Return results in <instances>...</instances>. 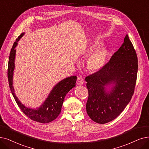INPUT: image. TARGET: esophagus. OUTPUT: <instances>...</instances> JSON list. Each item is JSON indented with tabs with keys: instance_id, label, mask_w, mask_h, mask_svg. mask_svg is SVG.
<instances>
[{
	"instance_id": "34e87169",
	"label": "esophagus",
	"mask_w": 149,
	"mask_h": 149,
	"mask_svg": "<svg viewBox=\"0 0 149 149\" xmlns=\"http://www.w3.org/2000/svg\"><path fill=\"white\" fill-rule=\"evenodd\" d=\"M84 78H82V76H79L77 78V81H76V84L78 85H82L84 84Z\"/></svg>"
}]
</instances>
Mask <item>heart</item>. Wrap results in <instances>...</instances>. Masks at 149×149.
I'll use <instances>...</instances> for the list:
<instances>
[{
	"instance_id": "1",
	"label": "heart",
	"mask_w": 149,
	"mask_h": 149,
	"mask_svg": "<svg viewBox=\"0 0 149 149\" xmlns=\"http://www.w3.org/2000/svg\"><path fill=\"white\" fill-rule=\"evenodd\" d=\"M98 46H100L99 43L92 44L87 50V54H91ZM107 58L108 51L104 47H100L89 56L87 60V67L91 71H97L104 66Z\"/></svg>"
}]
</instances>
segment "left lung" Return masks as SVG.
Returning a JSON list of instances; mask_svg holds the SVG:
<instances>
[{
    "label": "left lung",
    "instance_id": "8db88e82",
    "mask_svg": "<svg viewBox=\"0 0 149 149\" xmlns=\"http://www.w3.org/2000/svg\"><path fill=\"white\" fill-rule=\"evenodd\" d=\"M138 57L128 35L109 61L97 72L87 76V114L98 123L109 122L119 116L132 99L138 73ZM115 84L110 93L105 87Z\"/></svg>",
    "mask_w": 149,
    "mask_h": 149
}]
</instances>
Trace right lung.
<instances>
[{"label": "right lung", "mask_w": 149, "mask_h": 149, "mask_svg": "<svg viewBox=\"0 0 149 149\" xmlns=\"http://www.w3.org/2000/svg\"><path fill=\"white\" fill-rule=\"evenodd\" d=\"M24 33L21 34L13 43L12 48L10 52L9 61L8 64V80L10 91L21 110L30 119L40 123H49L55 120L60 114L61 108L65 95L75 86L77 77L73 76L59 82L53 88L48 97L40 108L33 109L27 108L19 102L14 92L13 87V74L15 68V57L17 41L23 36Z\"/></svg>", "instance_id": "obj_1"}]
</instances>
